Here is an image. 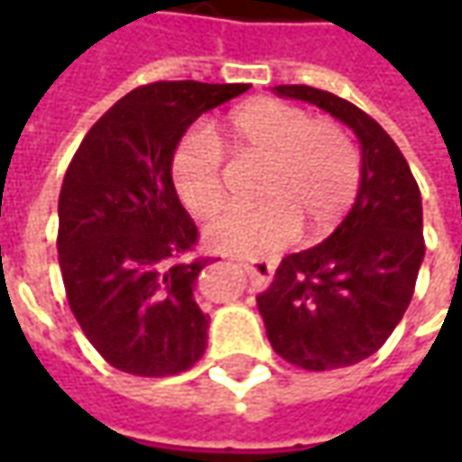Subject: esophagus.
I'll return each instance as SVG.
<instances>
[{"instance_id": "34e87169", "label": "esophagus", "mask_w": 462, "mask_h": 462, "mask_svg": "<svg viewBox=\"0 0 462 462\" xmlns=\"http://www.w3.org/2000/svg\"><path fill=\"white\" fill-rule=\"evenodd\" d=\"M244 270L249 273V277L254 282H267L270 277L275 275V264L273 262H264V259H249V262H241Z\"/></svg>"}]
</instances>
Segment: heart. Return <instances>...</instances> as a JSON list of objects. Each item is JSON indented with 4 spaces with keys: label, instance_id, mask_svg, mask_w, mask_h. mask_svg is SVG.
<instances>
[{
    "label": "heart",
    "instance_id": "1",
    "mask_svg": "<svg viewBox=\"0 0 462 462\" xmlns=\"http://www.w3.org/2000/svg\"><path fill=\"white\" fill-rule=\"evenodd\" d=\"M231 152L264 162L254 208H234L205 226V239L221 252L270 254L295 239L298 223L316 236L352 208L360 189V153L352 138L328 120L280 99H254L226 123ZM177 198L195 216L223 205L221 143L205 125H192L169 153Z\"/></svg>",
    "mask_w": 462,
    "mask_h": 462
}]
</instances>
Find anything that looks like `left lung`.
Instances as JSON below:
<instances>
[{
    "instance_id": "1",
    "label": "left lung",
    "mask_w": 462,
    "mask_h": 462,
    "mask_svg": "<svg viewBox=\"0 0 462 462\" xmlns=\"http://www.w3.org/2000/svg\"><path fill=\"white\" fill-rule=\"evenodd\" d=\"M345 123L363 169L352 210L321 244L280 262L257 309L282 360L303 370L363 363L391 337L414 295L424 259L421 195L393 138L352 102L306 84H280Z\"/></svg>"
}]
</instances>
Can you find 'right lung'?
Listing matches in <instances>:
<instances>
[{"label": "right lung", "mask_w": 462, "mask_h": 462, "mask_svg": "<svg viewBox=\"0 0 462 462\" xmlns=\"http://www.w3.org/2000/svg\"><path fill=\"white\" fill-rule=\"evenodd\" d=\"M249 84L153 81L99 117L66 169L59 264L71 313L107 363L141 378L177 375L208 346L185 259L198 228L180 203L169 153L198 117Z\"/></svg>", "instance_id": "right-lung-1"}]
</instances>
